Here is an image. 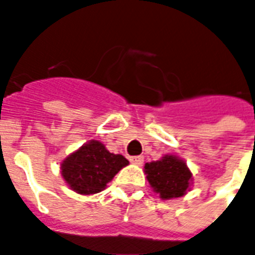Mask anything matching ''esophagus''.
Wrapping results in <instances>:
<instances>
[{"instance_id":"obj_1","label":"esophagus","mask_w":255,"mask_h":255,"mask_svg":"<svg viewBox=\"0 0 255 255\" xmlns=\"http://www.w3.org/2000/svg\"><path fill=\"white\" fill-rule=\"evenodd\" d=\"M143 161H144V158H143L142 155L131 156V158H129V162H131L132 165H136V166H142L143 165Z\"/></svg>"}]
</instances>
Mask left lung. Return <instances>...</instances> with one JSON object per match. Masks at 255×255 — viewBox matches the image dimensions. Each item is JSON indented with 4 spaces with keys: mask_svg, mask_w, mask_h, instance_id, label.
Instances as JSON below:
<instances>
[{
    "mask_svg": "<svg viewBox=\"0 0 255 255\" xmlns=\"http://www.w3.org/2000/svg\"><path fill=\"white\" fill-rule=\"evenodd\" d=\"M148 184L162 200L185 196L192 188L193 175L184 159L173 154H166L158 161L144 165Z\"/></svg>",
    "mask_w": 255,
    "mask_h": 255,
    "instance_id": "left-lung-1",
    "label": "left lung"
}]
</instances>
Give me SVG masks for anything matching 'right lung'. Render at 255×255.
I'll return each mask as SVG.
<instances>
[{"instance_id": "add662e5", "label": "right lung", "mask_w": 255, "mask_h": 255, "mask_svg": "<svg viewBox=\"0 0 255 255\" xmlns=\"http://www.w3.org/2000/svg\"><path fill=\"white\" fill-rule=\"evenodd\" d=\"M128 163L122 154L109 152L103 143L92 139L62 161L60 174L71 190L94 195L105 189Z\"/></svg>"}]
</instances>
